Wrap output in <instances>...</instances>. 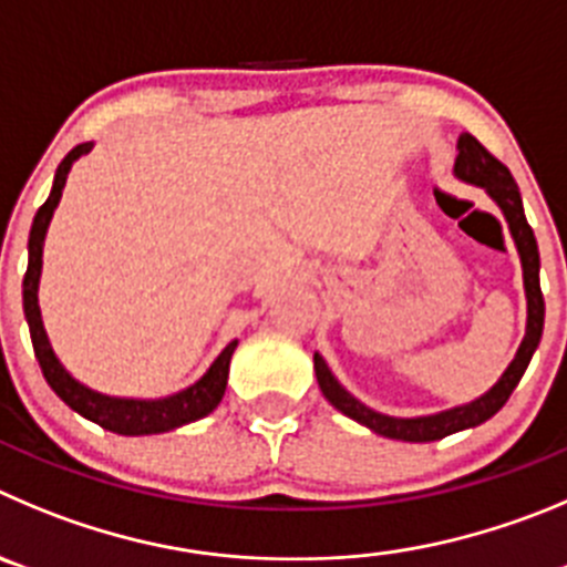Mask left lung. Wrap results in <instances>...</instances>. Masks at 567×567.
<instances>
[{"label": "left lung", "mask_w": 567, "mask_h": 567, "mask_svg": "<svg viewBox=\"0 0 567 567\" xmlns=\"http://www.w3.org/2000/svg\"><path fill=\"white\" fill-rule=\"evenodd\" d=\"M456 147L458 156L453 173H456L458 182H467L473 184V187L486 189V195L498 204V209L504 212L506 224H509V235L512 240H515L517 257H520L523 290H526V336H523L520 347H517L515 358H512V363L506 367V372L501 374L498 383L492 385L489 391L475 396L473 403L456 405V409L439 411V414L427 416H389L369 409V405H363L358 396H352L341 383H338L324 358L316 352V380H319L321 394L330 400V405H336V409L341 411V414H347L349 420L367 425L369 431L380 433V436L385 439H400V442H436V439L467 431V427L481 425V422H486L489 416L498 414L506 405V400H509L512 391H515V385L520 383L523 372H526L528 361H532L534 355V349L539 347L543 321H546V301H543V290H539L537 240H534V231L526 220V212H523V198L515 178H512V173L506 171L498 158L492 156V153H486V147L481 145L475 136L462 134L458 136Z\"/></svg>", "instance_id": "8db88e82"}]
</instances>
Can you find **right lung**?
I'll list each match as a JSON object with an SVG mask.
<instances>
[{
    "label": "right lung",
    "mask_w": 567,
    "mask_h": 567,
    "mask_svg": "<svg viewBox=\"0 0 567 567\" xmlns=\"http://www.w3.org/2000/svg\"><path fill=\"white\" fill-rule=\"evenodd\" d=\"M92 151V142H83V145L72 147V151L63 156V162L58 164L55 182H52L50 198L44 200L33 218V229H30L28 240V274H24V282H21V299H24V319H28L30 338H33L35 358H39V367L44 372L50 389L61 396L63 403L72 411H78L86 420L97 422L100 427L111 433H120V436H151V433H164L176 431V427L187 425V422L200 420V416L212 414L218 409V403L224 400L226 380H229V361L235 355L237 341H231L229 347L215 358L209 369H206L204 378L198 383H193L189 389L178 391L173 396H164V400H128V396H109L100 394V391L89 389L81 380H75L72 374L63 369V363L58 361V355L52 352V343L47 338L44 321H41V308H39V279H41V266H44V237L50 229L52 212H55L58 200H61L63 184H66L69 171L72 164L81 156Z\"/></svg>",
    "instance_id": "right-lung-1"
}]
</instances>
